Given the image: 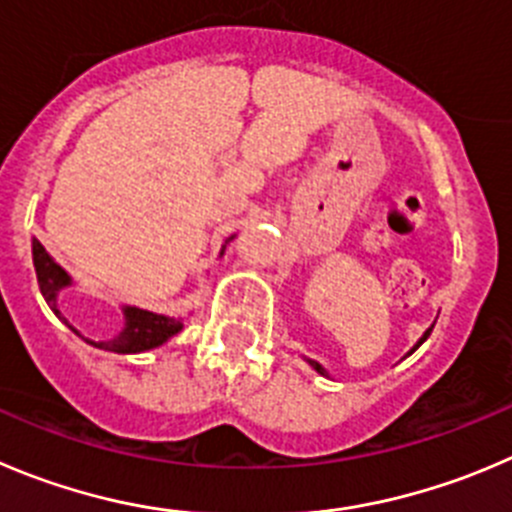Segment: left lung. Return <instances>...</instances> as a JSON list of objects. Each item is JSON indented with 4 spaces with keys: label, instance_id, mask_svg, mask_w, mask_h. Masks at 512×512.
I'll list each match as a JSON object with an SVG mask.
<instances>
[{
    "label": "left lung",
    "instance_id": "left-lung-1",
    "mask_svg": "<svg viewBox=\"0 0 512 512\" xmlns=\"http://www.w3.org/2000/svg\"><path fill=\"white\" fill-rule=\"evenodd\" d=\"M432 326H435V324H432ZM432 326H430V329H427V332L425 334H422V337L420 339H417V344H415V347H412L410 349V352H407V357H410V354L412 352H415V349L417 347H422V344H425L427 342V337H430V332H432ZM306 359V357H304ZM306 362H309L311 364V369H316V372H319V374H324V377H329V374H326V369L324 367H321V364L319 362H314V359H306Z\"/></svg>",
    "mask_w": 512,
    "mask_h": 512
}]
</instances>
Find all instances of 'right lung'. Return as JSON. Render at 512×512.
Wrapping results in <instances>:
<instances>
[{"label": "right lung", "mask_w": 512, "mask_h": 512, "mask_svg": "<svg viewBox=\"0 0 512 512\" xmlns=\"http://www.w3.org/2000/svg\"><path fill=\"white\" fill-rule=\"evenodd\" d=\"M233 238L236 236L226 238V243H231ZM226 243L221 246V256L223 251H226ZM32 261H34V271H37V281H40V291L42 296H45L47 306L55 311V316L62 321V324L70 326L77 337H82V334L77 332L75 326H72L60 311V294L65 289H70L72 276L67 274L55 259H52L50 253H47V248L42 246L37 238H32ZM123 319H125L123 329H120L115 337L102 339V342H95V339H87V337L82 339H85L87 344H92V347L105 349V352L140 354V352H148V349L160 347V344H165L170 337H175V334L183 329V319H180V316L155 314V311L140 309V306H130V304H123Z\"/></svg>", "instance_id": "right-lung-1"}]
</instances>
